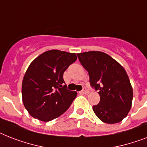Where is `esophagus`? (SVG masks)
Masks as SVG:
<instances>
[{"label": "esophagus", "mask_w": 147, "mask_h": 147, "mask_svg": "<svg viewBox=\"0 0 147 147\" xmlns=\"http://www.w3.org/2000/svg\"><path fill=\"white\" fill-rule=\"evenodd\" d=\"M80 93L82 94H88L89 93V91L86 88H83V90L82 91H80Z\"/></svg>", "instance_id": "34e87169"}]
</instances>
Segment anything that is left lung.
<instances>
[{"label":"left lung","mask_w":147,"mask_h":147,"mask_svg":"<svg viewBox=\"0 0 147 147\" xmlns=\"http://www.w3.org/2000/svg\"><path fill=\"white\" fill-rule=\"evenodd\" d=\"M77 57L89 73L90 85L100 96V102L92 106L94 113L107 124L121 121L133 100V89L124 67L102 51L83 52Z\"/></svg>","instance_id":"8db88e82"}]
</instances>
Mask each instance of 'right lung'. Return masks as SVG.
<instances>
[{
  "mask_svg": "<svg viewBox=\"0 0 147 147\" xmlns=\"http://www.w3.org/2000/svg\"><path fill=\"white\" fill-rule=\"evenodd\" d=\"M76 60L75 53L50 50L30 64L23 77L22 97L32 117L47 122L69 109L77 92L67 90L63 75Z\"/></svg>",
  "mask_w": 147,
  "mask_h": 147,
  "instance_id": "right-lung-1",
  "label": "right lung"
}]
</instances>
